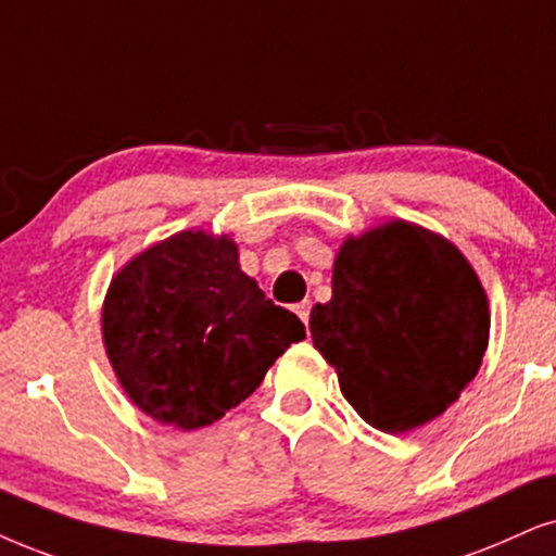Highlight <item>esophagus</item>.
<instances>
[{
  "instance_id": "obj_1",
  "label": "esophagus",
  "mask_w": 556,
  "mask_h": 556,
  "mask_svg": "<svg viewBox=\"0 0 556 556\" xmlns=\"http://www.w3.org/2000/svg\"><path fill=\"white\" fill-rule=\"evenodd\" d=\"M311 307H313V302L311 300H302V302H298V305H294V313H298V318L305 323H311Z\"/></svg>"
}]
</instances>
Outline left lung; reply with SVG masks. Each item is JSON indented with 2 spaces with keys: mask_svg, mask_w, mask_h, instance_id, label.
<instances>
[{
  "mask_svg": "<svg viewBox=\"0 0 556 556\" xmlns=\"http://www.w3.org/2000/svg\"><path fill=\"white\" fill-rule=\"evenodd\" d=\"M333 298L311 336L359 416L384 433L431 424L480 369L488 292L448 238L407 220L349 236L333 262Z\"/></svg>",
  "mask_w": 556,
  "mask_h": 556,
  "instance_id": "obj_1",
  "label": "left lung"
}]
</instances>
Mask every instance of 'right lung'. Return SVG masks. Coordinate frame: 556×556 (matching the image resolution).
<instances>
[{
    "label": "right lung",
    "instance_id": "add662e5",
    "mask_svg": "<svg viewBox=\"0 0 556 556\" xmlns=\"http://www.w3.org/2000/svg\"><path fill=\"white\" fill-rule=\"evenodd\" d=\"M305 326L241 271L238 243L179 230L112 277L102 343L132 405L194 431L220 420L264 382Z\"/></svg>",
    "mask_w": 556,
    "mask_h": 556
}]
</instances>
